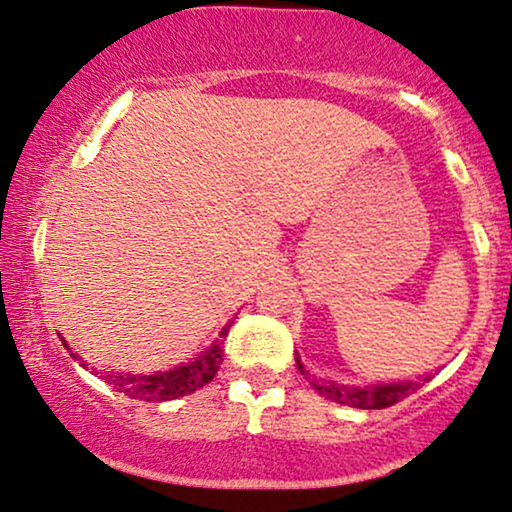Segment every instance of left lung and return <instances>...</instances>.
<instances>
[{"mask_svg":"<svg viewBox=\"0 0 512 512\" xmlns=\"http://www.w3.org/2000/svg\"><path fill=\"white\" fill-rule=\"evenodd\" d=\"M298 370L305 375V380H310V375L305 373V368L298 361ZM428 378H424L426 383ZM313 387L320 392L322 397L332 399L337 404H349V407H358V409H385L397 404L399 399H404L411 395L414 390H419V383H395V385H378V387H344V385H334V383H315Z\"/></svg>","mask_w":512,"mask_h":512,"instance_id":"8db88e82","label":"left lung"}]
</instances>
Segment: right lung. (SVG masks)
Masks as SVG:
<instances>
[{"label": "right lung", "instance_id": "1", "mask_svg": "<svg viewBox=\"0 0 512 512\" xmlns=\"http://www.w3.org/2000/svg\"><path fill=\"white\" fill-rule=\"evenodd\" d=\"M226 332V330H223ZM67 346V344H64ZM69 349V346H67ZM72 354V351H69ZM76 358V354H72ZM223 363V346L221 342L204 351L197 361L187 363V366H178L175 370H166V373L154 375H101L108 385H113L117 392L132 397L144 399V402H168V399H178L182 395L199 390L214 380L216 370Z\"/></svg>", "mask_w": 512, "mask_h": 512}]
</instances>
